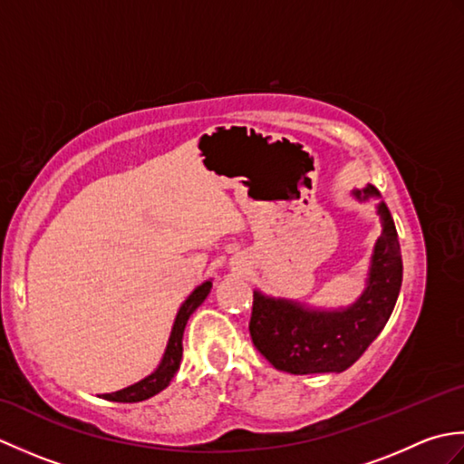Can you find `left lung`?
Masks as SVG:
<instances>
[{"mask_svg": "<svg viewBox=\"0 0 464 464\" xmlns=\"http://www.w3.org/2000/svg\"><path fill=\"white\" fill-rule=\"evenodd\" d=\"M359 201L381 197L372 185L353 191ZM382 233L374 243L367 287L343 309H313L307 304L253 293L249 333L253 344L275 369L291 374L341 372L349 369L387 324L401 291L402 257L392 217L377 205Z\"/></svg>", "mask_w": 464, "mask_h": 464, "instance_id": "obj_1", "label": "left lung"}]
</instances>
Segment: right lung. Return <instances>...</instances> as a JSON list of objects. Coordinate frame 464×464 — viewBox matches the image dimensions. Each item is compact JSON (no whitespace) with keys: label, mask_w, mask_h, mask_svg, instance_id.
I'll list each match as a JSON object with an SVG mask.
<instances>
[{"label":"right lung","mask_w":464,"mask_h":464,"mask_svg":"<svg viewBox=\"0 0 464 464\" xmlns=\"http://www.w3.org/2000/svg\"><path fill=\"white\" fill-rule=\"evenodd\" d=\"M213 287L211 281H205L201 283L199 287H197L189 297L185 299V303L177 311V317L173 323V329L169 334V341H167V349L163 353V359L160 362V367H157L150 377L141 379L140 382L131 384V387H125L121 391H115V392H105L102 395V399L107 401H113V402H140L150 399L157 392H161L167 384L171 382V379L175 377V372L179 371V364H181V357H183V331H185V324L189 321L191 314L195 313V309L199 307V304L207 299V295H209Z\"/></svg>","instance_id":"obj_1"}]
</instances>
